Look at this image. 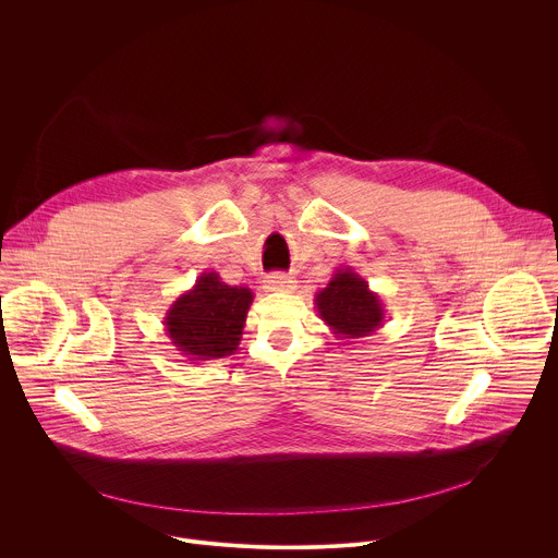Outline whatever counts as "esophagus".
Wrapping results in <instances>:
<instances>
[{"label":"esophagus","instance_id":"esophagus-1","mask_svg":"<svg viewBox=\"0 0 558 558\" xmlns=\"http://www.w3.org/2000/svg\"><path fill=\"white\" fill-rule=\"evenodd\" d=\"M265 289L267 291H293L295 289V280L291 276H284V274H274L265 280Z\"/></svg>","mask_w":558,"mask_h":558}]
</instances>
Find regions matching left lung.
<instances>
[{
    "label": "left lung",
    "instance_id": "obj_1",
    "mask_svg": "<svg viewBox=\"0 0 558 558\" xmlns=\"http://www.w3.org/2000/svg\"><path fill=\"white\" fill-rule=\"evenodd\" d=\"M323 323L340 340H355L375 333L384 323L381 298L351 267L333 271L325 289L313 298Z\"/></svg>",
    "mask_w": 558,
    "mask_h": 558
}]
</instances>
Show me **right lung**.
Returning a JSON list of instances; mask_svg holds the SVG:
<instances>
[{"mask_svg":"<svg viewBox=\"0 0 558 558\" xmlns=\"http://www.w3.org/2000/svg\"><path fill=\"white\" fill-rule=\"evenodd\" d=\"M252 302V289L231 287L216 271H203L168 308V338L192 362L227 357L241 344Z\"/></svg>","mask_w":558,"mask_h":558,"instance_id":"add662e5","label":"right lung"}]
</instances>
